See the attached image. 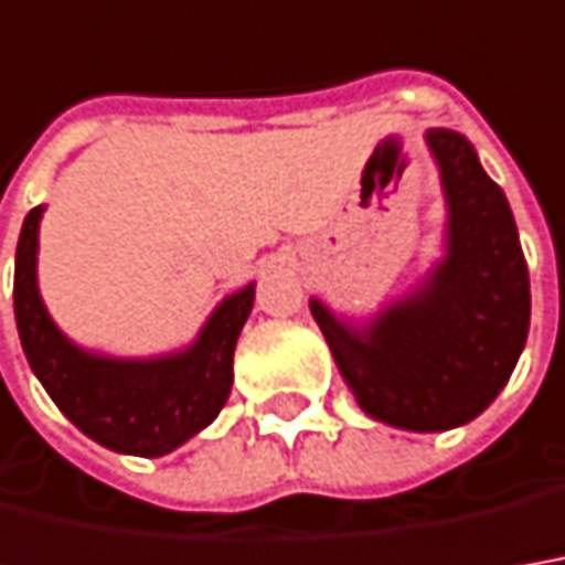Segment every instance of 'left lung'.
<instances>
[{
  "instance_id": "left-lung-1",
  "label": "left lung",
  "mask_w": 565,
  "mask_h": 565,
  "mask_svg": "<svg viewBox=\"0 0 565 565\" xmlns=\"http://www.w3.org/2000/svg\"><path fill=\"white\" fill-rule=\"evenodd\" d=\"M448 201V256L405 302L355 331L312 299L340 374L364 412L390 427L439 433L494 402L529 337V268L504 191L473 145L429 129Z\"/></svg>"
}]
</instances>
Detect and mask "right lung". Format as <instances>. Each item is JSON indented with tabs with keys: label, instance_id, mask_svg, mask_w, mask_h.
<instances>
[{
	"label": "right lung",
	"instance_id": "obj_1",
	"mask_svg": "<svg viewBox=\"0 0 565 565\" xmlns=\"http://www.w3.org/2000/svg\"><path fill=\"white\" fill-rule=\"evenodd\" d=\"M42 206L24 218L14 256V318L33 374L61 414L110 451L160 458L216 420L232 393L237 333L253 309V284L218 306L185 352L120 362L76 349L57 331L36 290Z\"/></svg>",
	"mask_w": 565,
	"mask_h": 565
}]
</instances>
